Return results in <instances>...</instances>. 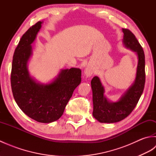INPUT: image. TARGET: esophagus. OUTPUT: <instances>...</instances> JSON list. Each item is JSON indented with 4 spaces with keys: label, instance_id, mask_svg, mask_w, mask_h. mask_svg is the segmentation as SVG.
Here are the masks:
<instances>
[{
    "label": "esophagus",
    "instance_id": "obj_1",
    "mask_svg": "<svg viewBox=\"0 0 156 156\" xmlns=\"http://www.w3.org/2000/svg\"><path fill=\"white\" fill-rule=\"evenodd\" d=\"M94 71L93 69H92V68L90 67H87L84 70V74L85 75L87 76V77H90V76L93 74Z\"/></svg>",
    "mask_w": 156,
    "mask_h": 156
}]
</instances>
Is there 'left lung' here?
I'll list each match as a JSON object with an SVG mask.
<instances>
[{
	"label": "left lung",
	"mask_w": 156,
	"mask_h": 156,
	"mask_svg": "<svg viewBox=\"0 0 156 156\" xmlns=\"http://www.w3.org/2000/svg\"><path fill=\"white\" fill-rule=\"evenodd\" d=\"M122 42L126 48L137 55L138 64L135 80L125 93L117 102L109 101L104 95L105 89L97 76L92 79L93 117L101 122L112 123L126 118L136 107L143 93L145 82V55L144 49L134 34L127 29H122Z\"/></svg>",
	"instance_id": "obj_1"
}]
</instances>
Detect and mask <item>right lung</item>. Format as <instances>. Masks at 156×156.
Here are the masks:
<instances>
[{
	"instance_id": "add662e5",
	"label": "right lung",
	"mask_w": 156,
	"mask_h": 156,
	"mask_svg": "<svg viewBox=\"0 0 156 156\" xmlns=\"http://www.w3.org/2000/svg\"><path fill=\"white\" fill-rule=\"evenodd\" d=\"M39 21L22 36L12 58L11 83L15 101L21 111L34 120L44 123L57 121L64 113L73 92L81 82V69H62L50 83L36 82L28 71L31 44L40 30Z\"/></svg>"
}]
</instances>
